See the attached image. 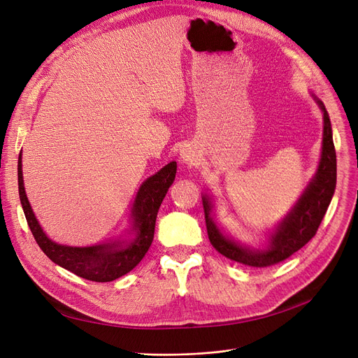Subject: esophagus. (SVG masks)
Here are the masks:
<instances>
[{
    "instance_id": "esophagus-1",
    "label": "esophagus",
    "mask_w": 358,
    "mask_h": 358,
    "mask_svg": "<svg viewBox=\"0 0 358 358\" xmlns=\"http://www.w3.org/2000/svg\"><path fill=\"white\" fill-rule=\"evenodd\" d=\"M180 158H181V161H182L184 164L194 165V164L197 162V153H196V150L192 149V148H185V149L181 150Z\"/></svg>"
}]
</instances>
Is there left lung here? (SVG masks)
Masks as SVG:
<instances>
[{
	"instance_id": "8db88e82",
	"label": "left lung",
	"mask_w": 358,
	"mask_h": 358,
	"mask_svg": "<svg viewBox=\"0 0 358 358\" xmlns=\"http://www.w3.org/2000/svg\"><path fill=\"white\" fill-rule=\"evenodd\" d=\"M323 114V138L317 169L289 212L266 234L265 247H250L232 237L213 217V199L203 193L205 220L210 244L222 256L253 268L275 265L299 252L316 234L336 187V153L329 114L323 102L312 95Z\"/></svg>"
}]
</instances>
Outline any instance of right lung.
I'll use <instances>...</instances> for the list:
<instances>
[{
  "label": "right lung",
  "mask_w": 358,
  "mask_h": 358,
  "mask_svg": "<svg viewBox=\"0 0 358 358\" xmlns=\"http://www.w3.org/2000/svg\"><path fill=\"white\" fill-rule=\"evenodd\" d=\"M22 166L20 152L17 162L20 203L38 245L58 266L95 282L114 281L129 273L145 257L153 241L159 206L171 184L174 182L177 173V162L173 161L142 182L133 201L129 220L130 225L126 229V234L102 244L74 247L58 244L45 234L26 196Z\"/></svg>",
  "instance_id": "add662e5"
}]
</instances>
